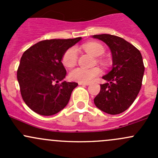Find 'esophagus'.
<instances>
[{
  "mask_svg": "<svg viewBox=\"0 0 158 158\" xmlns=\"http://www.w3.org/2000/svg\"><path fill=\"white\" fill-rule=\"evenodd\" d=\"M79 85H89V83H83V82H79Z\"/></svg>",
  "mask_w": 158,
  "mask_h": 158,
  "instance_id": "obj_1",
  "label": "esophagus"
}]
</instances>
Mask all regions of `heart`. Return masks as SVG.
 <instances>
[{"mask_svg":"<svg viewBox=\"0 0 158 158\" xmlns=\"http://www.w3.org/2000/svg\"><path fill=\"white\" fill-rule=\"evenodd\" d=\"M82 48L89 53L92 54L95 57L100 56L105 52V48L101 44L98 42H88L82 45ZM77 50L75 47H70L63 54L62 57V63L66 67L71 68L77 63ZM102 62L101 60H98ZM101 73V69L98 67H94L92 69H83V68H76L69 73V78L72 80L77 81L83 83H88L93 80L96 76Z\"/></svg>","mask_w":158,"mask_h":158,"instance_id":"b5f03b06","label":"heart"}]
</instances>
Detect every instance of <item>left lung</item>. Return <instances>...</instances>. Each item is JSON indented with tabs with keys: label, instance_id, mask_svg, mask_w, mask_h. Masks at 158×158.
Returning a JSON list of instances; mask_svg holds the SVG:
<instances>
[{
	"label": "left lung",
	"instance_id": "left-lung-1",
	"mask_svg": "<svg viewBox=\"0 0 158 158\" xmlns=\"http://www.w3.org/2000/svg\"><path fill=\"white\" fill-rule=\"evenodd\" d=\"M106 43L112 54V69L103 79L101 89L94 98L100 110L110 114H118L127 110L138 96L144 76L142 56L135 46L114 35H93Z\"/></svg>",
	"mask_w": 158,
	"mask_h": 158
}]
</instances>
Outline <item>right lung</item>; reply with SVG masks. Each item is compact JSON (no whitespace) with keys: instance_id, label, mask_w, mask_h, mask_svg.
<instances>
[{"instance_id":"obj_1","label":"right lung","mask_w":158,"mask_h":158,"mask_svg":"<svg viewBox=\"0 0 158 158\" xmlns=\"http://www.w3.org/2000/svg\"><path fill=\"white\" fill-rule=\"evenodd\" d=\"M80 40H45L23 52L17 69V80L22 98L37 114L52 115L69 102L78 83L63 80L66 70L61 60L64 52Z\"/></svg>"}]
</instances>
